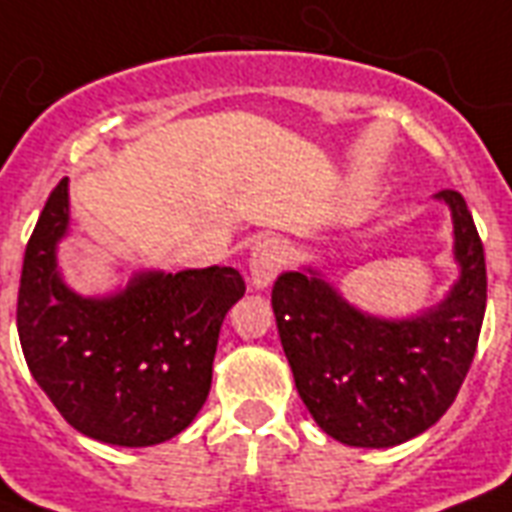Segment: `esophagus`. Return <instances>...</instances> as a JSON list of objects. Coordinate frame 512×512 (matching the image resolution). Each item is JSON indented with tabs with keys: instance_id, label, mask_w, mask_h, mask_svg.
Returning <instances> with one entry per match:
<instances>
[{
	"instance_id": "obj_1",
	"label": "esophagus",
	"mask_w": 512,
	"mask_h": 512,
	"mask_svg": "<svg viewBox=\"0 0 512 512\" xmlns=\"http://www.w3.org/2000/svg\"><path fill=\"white\" fill-rule=\"evenodd\" d=\"M284 260H287V252L276 239L260 241L249 257V284L255 289H268L273 284V279L279 276V271L284 268Z\"/></svg>"
}]
</instances>
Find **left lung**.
<instances>
[{
	"label": "left lung",
	"mask_w": 512,
	"mask_h": 512,
	"mask_svg": "<svg viewBox=\"0 0 512 512\" xmlns=\"http://www.w3.org/2000/svg\"><path fill=\"white\" fill-rule=\"evenodd\" d=\"M449 207L457 281L425 311L385 319L361 311L313 265L281 273L273 316L297 393L327 436L358 449H390L436 425L476 356L486 313L484 244L457 191Z\"/></svg>",
	"instance_id": "8db88e82"
}]
</instances>
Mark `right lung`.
I'll return each mask as SVG.
<instances>
[{
	"label": "right lung",
	"mask_w": 512,
	"mask_h": 512,
	"mask_svg": "<svg viewBox=\"0 0 512 512\" xmlns=\"http://www.w3.org/2000/svg\"><path fill=\"white\" fill-rule=\"evenodd\" d=\"M71 228L68 177L36 220L18 289L20 348L63 420L114 446L183 433L212 385L225 313L244 297L236 268L138 271L108 295L68 287L58 244Z\"/></svg>",
	"instance_id": "obj_1"
}]
</instances>
